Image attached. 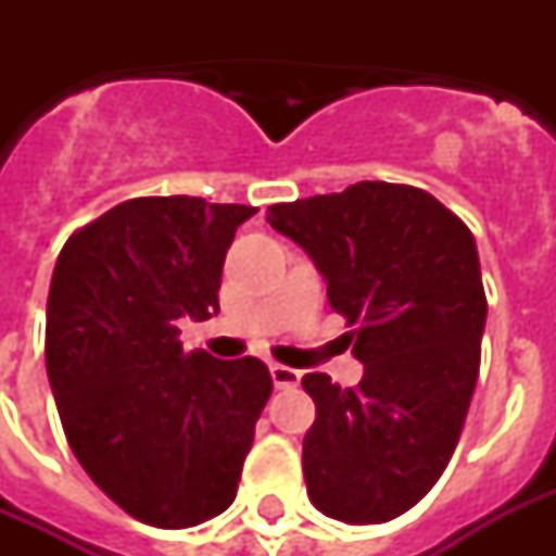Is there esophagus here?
Listing matches in <instances>:
<instances>
[{"mask_svg": "<svg viewBox=\"0 0 556 556\" xmlns=\"http://www.w3.org/2000/svg\"><path fill=\"white\" fill-rule=\"evenodd\" d=\"M270 378H274V383H277L279 389H291V387H296V383H300L303 371L291 369V366L274 364V366H270Z\"/></svg>", "mask_w": 556, "mask_h": 556, "instance_id": "esophagus-1", "label": "esophagus"}]
</instances>
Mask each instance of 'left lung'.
I'll list each match as a JSON object with an SVG mask.
<instances>
[{"instance_id": "8db88e82", "label": "left lung", "mask_w": 556, "mask_h": 556, "mask_svg": "<svg viewBox=\"0 0 556 556\" xmlns=\"http://www.w3.org/2000/svg\"><path fill=\"white\" fill-rule=\"evenodd\" d=\"M265 218L320 268L364 364L352 389L303 378L317 406L308 500L352 526L401 517L444 473L479 378L488 300L473 233L427 190L387 181L270 204Z\"/></svg>"}]
</instances>
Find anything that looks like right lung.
Segmentation results:
<instances>
[{"label":"right lung","instance_id":"right-lung-1","mask_svg":"<svg viewBox=\"0 0 556 556\" xmlns=\"http://www.w3.org/2000/svg\"><path fill=\"white\" fill-rule=\"evenodd\" d=\"M256 207L195 195L121 201L56 256L46 369L65 439L129 517L187 528L230 508L268 404L260 357L185 352L178 320L218 312L225 253Z\"/></svg>","mask_w":556,"mask_h":556}]
</instances>
